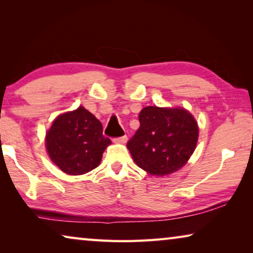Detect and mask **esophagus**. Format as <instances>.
Masks as SVG:
<instances>
[{
    "mask_svg": "<svg viewBox=\"0 0 253 253\" xmlns=\"http://www.w3.org/2000/svg\"><path fill=\"white\" fill-rule=\"evenodd\" d=\"M114 142L116 144H126L127 143V136L119 137V138H115Z\"/></svg>",
    "mask_w": 253,
    "mask_h": 253,
    "instance_id": "1",
    "label": "esophagus"
}]
</instances>
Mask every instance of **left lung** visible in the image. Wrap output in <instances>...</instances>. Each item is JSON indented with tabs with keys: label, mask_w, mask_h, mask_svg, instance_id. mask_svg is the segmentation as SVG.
I'll return each instance as SVG.
<instances>
[{
	"label": "left lung",
	"mask_w": 253,
	"mask_h": 253,
	"mask_svg": "<svg viewBox=\"0 0 253 253\" xmlns=\"http://www.w3.org/2000/svg\"><path fill=\"white\" fill-rule=\"evenodd\" d=\"M140 126L127 143L135 164L154 176L177 172L194 153L199 125L183 107H144Z\"/></svg>",
	"instance_id": "obj_1"
}]
</instances>
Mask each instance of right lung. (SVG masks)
Instances as JSON below:
<instances>
[{"label": "right lung", "mask_w": 253, "mask_h": 253, "mask_svg": "<svg viewBox=\"0 0 253 253\" xmlns=\"http://www.w3.org/2000/svg\"><path fill=\"white\" fill-rule=\"evenodd\" d=\"M46 153L53 164L68 175H84L100 164L111 140L102 135V125L79 106L60 114L45 132Z\"/></svg>", "instance_id": "1"}]
</instances>
